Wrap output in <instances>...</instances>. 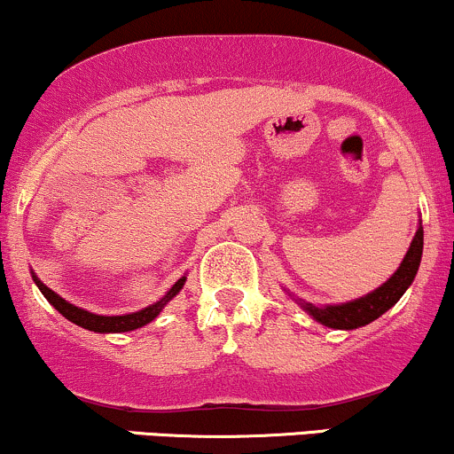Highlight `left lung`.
<instances>
[{"mask_svg":"<svg viewBox=\"0 0 454 454\" xmlns=\"http://www.w3.org/2000/svg\"><path fill=\"white\" fill-rule=\"evenodd\" d=\"M420 254H423V227H419L417 236H414L412 244H410L406 257H403L402 265L395 274L388 278L385 285L378 286L374 293L361 297V300L342 303V306H312V303H303L312 318L325 327L333 329H356L364 325L376 321L380 314H385L388 308H393L399 301V297L406 293V289L412 285L414 276H417L420 265Z\"/></svg>","mask_w":454,"mask_h":454,"instance_id":"obj_1","label":"left lung"}]
</instances>
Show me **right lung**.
Segmentation results:
<instances>
[{"mask_svg":"<svg viewBox=\"0 0 454 454\" xmlns=\"http://www.w3.org/2000/svg\"><path fill=\"white\" fill-rule=\"evenodd\" d=\"M34 280H35L37 289L42 291V295H44L46 300L51 301L52 306H55V310L61 312L63 317L67 318V321L76 323V325H80V327L89 329V332H98V333H121V332H133V329L144 327V325L151 323L153 318H157V314L163 310L165 303L172 300L176 293L183 289V285H184L186 278L183 276V278L176 282L172 289L165 293V295H163L161 300H159L157 303H153V306L144 308V310H140V312L125 314V317H99V314L87 312V310H82V308L72 306V303L63 300V297H59L55 291H51L46 285H42V282L37 280L35 276H34Z\"/></svg>","mask_w":454,"mask_h":454,"instance_id":"add662e5","label":"right lung"}]
</instances>
